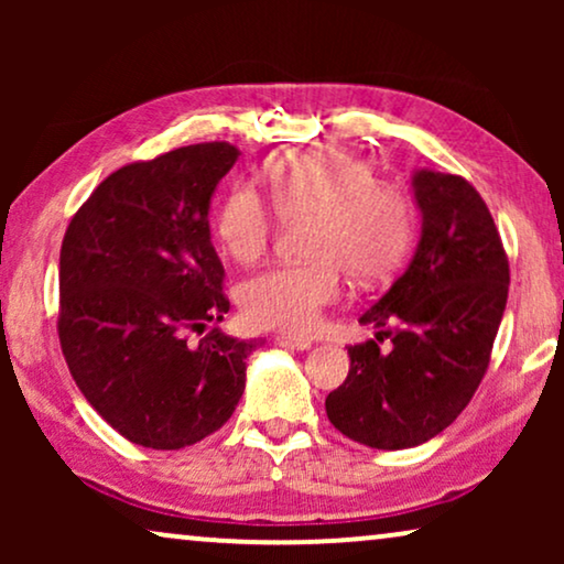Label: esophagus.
Masks as SVG:
<instances>
[{
	"label": "esophagus",
	"instance_id": "obj_1",
	"mask_svg": "<svg viewBox=\"0 0 564 564\" xmlns=\"http://www.w3.org/2000/svg\"><path fill=\"white\" fill-rule=\"evenodd\" d=\"M276 344L284 346V349H297V351H307L313 346L311 338H295V336H276Z\"/></svg>",
	"mask_w": 564,
	"mask_h": 564
}]
</instances>
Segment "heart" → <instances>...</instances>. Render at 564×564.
Instances as JSON below:
<instances>
[{
	"label": "heart",
	"mask_w": 564,
	"mask_h": 564,
	"mask_svg": "<svg viewBox=\"0 0 564 564\" xmlns=\"http://www.w3.org/2000/svg\"><path fill=\"white\" fill-rule=\"evenodd\" d=\"M282 218H313L305 251L313 261L267 269L241 288L243 318L257 328L307 336L344 292L341 267L361 282L395 272L413 238L405 192L372 166L334 149L295 151L267 172ZM274 210L249 184H236L215 215V234L236 261L259 259L272 241Z\"/></svg>",
	"instance_id": "1"
}]
</instances>
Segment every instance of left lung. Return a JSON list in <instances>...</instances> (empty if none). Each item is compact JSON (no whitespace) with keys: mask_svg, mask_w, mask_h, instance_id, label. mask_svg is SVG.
<instances>
[{"mask_svg":"<svg viewBox=\"0 0 564 564\" xmlns=\"http://www.w3.org/2000/svg\"><path fill=\"white\" fill-rule=\"evenodd\" d=\"M421 241L392 288L365 311L393 349L349 346V375L326 398L328 421L372 449L419 446L449 426L480 388L508 300V257L465 176H413ZM395 322L398 329H388Z\"/></svg>","mask_w":564,"mask_h":564,"instance_id":"1","label":"left lung"}]
</instances>
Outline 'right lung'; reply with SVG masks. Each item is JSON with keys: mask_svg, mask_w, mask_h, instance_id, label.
<instances>
[{"mask_svg": "<svg viewBox=\"0 0 564 564\" xmlns=\"http://www.w3.org/2000/svg\"><path fill=\"white\" fill-rule=\"evenodd\" d=\"M226 141L182 145L118 169L68 223L58 341L89 405L128 442L182 449L218 431L259 341L207 323L228 297L210 241V197L236 164Z\"/></svg>", "mask_w": 564, "mask_h": 564, "instance_id": "add662e5", "label": "right lung"}]
</instances>
